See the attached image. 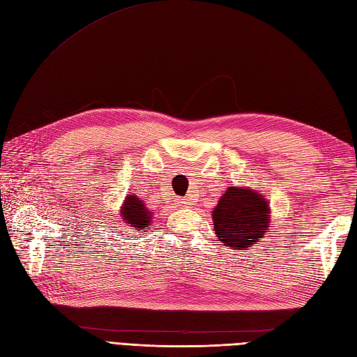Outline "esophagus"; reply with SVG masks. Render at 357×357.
<instances>
[{
  "instance_id": "obj_1",
  "label": "esophagus",
  "mask_w": 357,
  "mask_h": 357,
  "mask_svg": "<svg viewBox=\"0 0 357 357\" xmlns=\"http://www.w3.org/2000/svg\"><path fill=\"white\" fill-rule=\"evenodd\" d=\"M176 202H178L179 206H188V205H191L190 199H176Z\"/></svg>"
}]
</instances>
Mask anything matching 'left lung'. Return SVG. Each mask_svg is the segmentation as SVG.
I'll return each mask as SVG.
<instances>
[{
    "mask_svg": "<svg viewBox=\"0 0 357 357\" xmlns=\"http://www.w3.org/2000/svg\"><path fill=\"white\" fill-rule=\"evenodd\" d=\"M268 200L250 187H229L213 209L214 231L229 249L245 250L268 232Z\"/></svg>",
    "mask_w": 357,
    "mask_h": 357,
    "instance_id": "obj_1",
    "label": "left lung"
}]
</instances>
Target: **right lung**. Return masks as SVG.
Segmentation results:
<instances>
[{"mask_svg":"<svg viewBox=\"0 0 357 357\" xmlns=\"http://www.w3.org/2000/svg\"><path fill=\"white\" fill-rule=\"evenodd\" d=\"M119 215H121L123 223L130 226V229L139 232L148 231L153 218L151 209L146 206L140 197H137L132 193L125 197L121 209H119Z\"/></svg>","mask_w":357,"mask_h":357,"instance_id":"obj_1","label":"right lung"}]
</instances>
